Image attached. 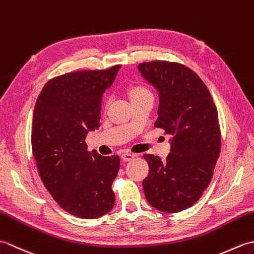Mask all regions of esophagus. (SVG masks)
<instances>
[{
	"instance_id": "1",
	"label": "esophagus",
	"mask_w": 254,
	"mask_h": 254,
	"mask_svg": "<svg viewBox=\"0 0 254 254\" xmlns=\"http://www.w3.org/2000/svg\"><path fill=\"white\" fill-rule=\"evenodd\" d=\"M134 157H135V155H134V154H130V153H124V154L121 155V158H122V160H124V161H130V160H132Z\"/></svg>"
}]
</instances>
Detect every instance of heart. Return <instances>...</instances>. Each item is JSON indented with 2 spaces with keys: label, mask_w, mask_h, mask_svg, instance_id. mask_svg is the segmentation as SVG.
<instances>
[{
  "label": "heart",
  "mask_w": 254,
  "mask_h": 254,
  "mask_svg": "<svg viewBox=\"0 0 254 254\" xmlns=\"http://www.w3.org/2000/svg\"><path fill=\"white\" fill-rule=\"evenodd\" d=\"M150 94L149 91L143 87V86H134L130 89V96H131V99L132 98H135V97H139V96H143V95H147Z\"/></svg>",
  "instance_id": "heart-1"
}]
</instances>
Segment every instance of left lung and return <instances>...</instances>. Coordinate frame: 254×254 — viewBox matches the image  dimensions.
<instances>
[{
    "label": "left lung",
    "instance_id": "left-lung-1",
    "mask_svg": "<svg viewBox=\"0 0 254 254\" xmlns=\"http://www.w3.org/2000/svg\"><path fill=\"white\" fill-rule=\"evenodd\" d=\"M137 68L158 91L154 126L171 135L166 161L144 155L149 166L145 197L161 212H181L198 201L212 180L220 153L217 109L203 80L182 64L152 61Z\"/></svg>",
    "mask_w": 254,
    "mask_h": 254
}]
</instances>
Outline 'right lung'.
<instances>
[{"label":"right lung","mask_w":254,"mask_h":254,"mask_svg":"<svg viewBox=\"0 0 254 254\" xmlns=\"http://www.w3.org/2000/svg\"><path fill=\"white\" fill-rule=\"evenodd\" d=\"M120 67L55 77L36 101L31 147L38 172L55 201L79 218H98L115 206L111 186L120 158L88 152L85 138L100 127L102 95Z\"/></svg>","instance_id":"1"}]
</instances>
